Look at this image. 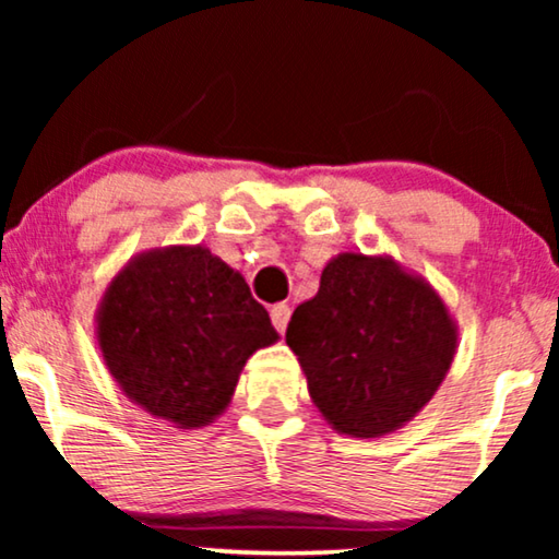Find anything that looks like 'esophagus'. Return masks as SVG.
I'll list each match as a JSON object with an SVG mask.
<instances>
[{
	"label": "esophagus",
	"mask_w": 559,
	"mask_h": 559,
	"mask_svg": "<svg viewBox=\"0 0 559 559\" xmlns=\"http://www.w3.org/2000/svg\"><path fill=\"white\" fill-rule=\"evenodd\" d=\"M289 316H293V310H289V305H285V302L272 305L270 318H272V323H274V328H277L280 333H285V328H287V323H289Z\"/></svg>",
	"instance_id": "1"
}]
</instances>
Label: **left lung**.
Instances as JSON below:
<instances>
[{
  "label": "left lung",
  "mask_w": 559,
  "mask_h": 559,
  "mask_svg": "<svg viewBox=\"0 0 559 559\" xmlns=\"http://www.w3.org/2000/svg\"><path fill=\"white\" fill-rule=\"evenodd\" d=\"M310 400L335 432L381 438L432 400L457 350V323L423 274L389 254L341 251L287 325Z\"/></svg>",
  "instance_id": "8db88e82"
}]
</instances>
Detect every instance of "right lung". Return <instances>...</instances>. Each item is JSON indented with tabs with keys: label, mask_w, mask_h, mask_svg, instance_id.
Instances as JSON below:
<instances>
[{
	"label": "right lung",
	"mask_w": 559,
	"mask_h": 559,
	"mask_svg": "<svg viewBox=\"0 0 559 559\" xmlns=\"http://www.w3.org/2000/svg\"><path fill=\"white\" fill-rule=\"evenodd\" d=\"M280 341L241 272L201 243L140 251L96 308V343L129 402L178 430L231 404L249 356Z\"/></svg>",
	"instance_id": "obj_1"
}]
</instances>
